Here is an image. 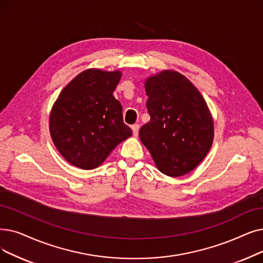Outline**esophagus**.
Instances as JSON below:
<instances>
[{
    "mask_svg": "<svg viewBox=\"0 0 263 263\" xmlns=\"http://www.w3.org/2000/svg\"><path fill=\"white\" fill-rule=\"evenodd\" d=\"M139 130H140V125L139 124H133L132 125V131H133V135L138 136L139 135Z\"/></svg>",
    "mask_w": 263,
    "mask_h": 263,
    "instance_id": "1",
    "label": "esophagus"
}]
</instances>
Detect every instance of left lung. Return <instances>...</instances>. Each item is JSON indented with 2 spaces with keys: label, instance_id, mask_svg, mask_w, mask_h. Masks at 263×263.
<instances>
[{
  "label": "left lung",
  "instance_id": "8db88e82",
  "mask_svg": "<svg viewBox=\"0 0 263 263\" xmlns=\"http://www.w3.org/2000/svg\"><path fill=\"white\" fill-rule=\"evenodd\" d=\"M149 122L140 139L160 172L172 177L196 168L210 152L214 122L206 102L188 78L162 71L146 79Z\"/></svg>",
  "mask_w": 263,
  "mask_h": 263
}]
</instances>
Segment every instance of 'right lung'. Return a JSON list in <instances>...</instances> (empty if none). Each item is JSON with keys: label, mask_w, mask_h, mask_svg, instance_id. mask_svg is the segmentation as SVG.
<instances>
[{"label": "right lung", "mask_w": 263, "mask_h": 263, "mask_svg": "<svg viewBox=\"0 0 263 263\" xmlns=\"http://www.w3.org/2000/svg\"><path fill=\"white\" fill-rule=\"evenodd\" d=\"M121 72L89 68L61 91L52 106L49 130L62 157L83 170L103 163L111 151L132 135L122 106L112 96Z\"/></svg>", "instance_id": "1"}]
</instances>
